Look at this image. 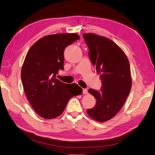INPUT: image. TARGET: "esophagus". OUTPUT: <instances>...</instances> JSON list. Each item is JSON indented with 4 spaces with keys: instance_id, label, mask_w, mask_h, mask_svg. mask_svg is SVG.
Returning a JSON list of instances; mask_svg holds the SVG:
<instances>
[{
    "instance_id": "esophagus-1",
    "label": "esophagus",
    "mask_w": 155,
    "mask_h": 155,
    "mask_svg": "<svg viewBox=\"0 0 155 155\" xmlns=\"http://www.w3.org/2000/svg\"><path fill=\"white\" fill-rule=\"evenodd\" d=\"M82 93H83L84 94H86L88 93V90L86 88H83L82 89Z\"/></svg>"
}]
</instances>
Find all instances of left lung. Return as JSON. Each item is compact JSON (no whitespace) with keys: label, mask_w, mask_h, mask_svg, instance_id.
I'll use <instances>...</instances> for the list:
<instances>
[{"label":"left lung","mask_w":155,"mask_h":155,"mask_svg":"<svg viewBox=\"0 0 155 155\" xmlns=\"http://www.w3.org/2000/svg\"><path fill=\"white\" fill-rule=\"evenodd\" d=\"M90 60L100 73V91L89 89L96 100V106L87 110L94 120L104 122L114 117L120 111L130 92V67L124 52L110 39L96 34H84Z\"/></svg>","instance_id":"obj_1"}]
</instances>
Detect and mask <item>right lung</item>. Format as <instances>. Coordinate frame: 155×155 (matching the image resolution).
<instances>
[{"label": "right lung", "mask_w": 155, "mask_h": 155, "mask_svg": "<svg viewBox=\"0 0 155 155\" xmlns=\"http://www.w3.org/2000/svg\"><path fill=\"white\" fill-rule=\"evenodd\" d=\"M79 39L77 34L47 35L27 53L21 68V82L29 102L43 118L58 117L72 97L82 93L77 84H65L56 78L59 71L64 69V49Z\"/></svg>", "instance_id": "add662e5"}]
</instances>
